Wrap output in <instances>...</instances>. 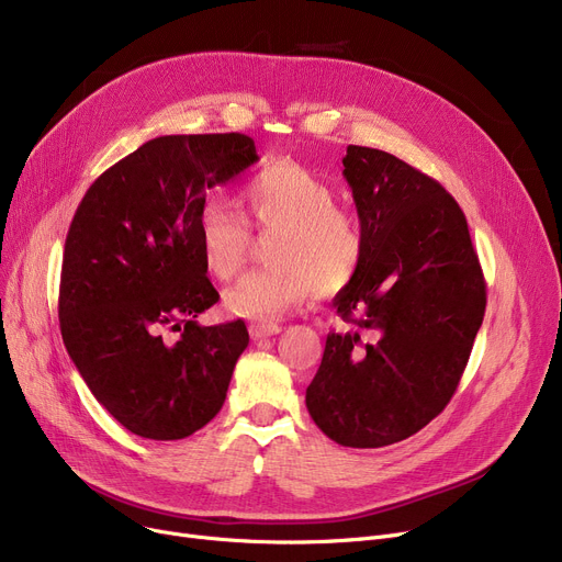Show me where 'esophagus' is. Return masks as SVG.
<instances>
[{
  "label": "esophagus",
  "instance_id": "34e87169",
  "mask_svg": "<svg viewBox=\"0 0 562 562\" xmlns=\"http://www.w3.org/2000/svg\"><path fill=\"white\" fill-rule=\"evenodd\" d=\"M280 333H282L280 323H252V326H250V337L252 339L273 337V335H280Z\"/></svg>",
  "mask_w": 562,
  "mask_h": 562
}]
</instances>
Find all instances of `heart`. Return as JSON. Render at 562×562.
Listing matches in <instances>:
<instances>
[{
    "label": "heart",
    "instance_id": "obj_1",
    "mask_svg": "<svg viewBox=\"0 0 562 562\" xmlns=\"http://www.w3.org/2000/svg\"><path fill=\"white\" fill-rule=\"evenodd\" d=\"M248 221L278 232L271 269L244 276L225 291L227 312L244 318H276L316 293L335 296L358 278L367 232L358 214L337 204V191L296 161H276L250 177L241 193ZM248 221L218 198L200 204L195 236L206 271L232 280L250 252Z\"/></svg>",
    "mask_w": 562,
    "mask_h": 562
}]
</instances>
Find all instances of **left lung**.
Wrapping results in <instances>:
<instances>
[{
    "mask_svg": "<svg viewBox=\"0 0 562 562\" xmlns=\"http://www.w3.org/2000/svg\"><path fill=\"white\" fill-rule=\"evenodd\" d=\"M344 177L367 232L364 263L333 307L307 387L314 424L350 449L407 439L451 401L485 314V280L458 202L432 177L348 145Z\"/></svg>",
    "mask_w": 562,
    "mask_h": 562,
    "instance_id": "obj_1",
    "label": "left lung"
}]
</instances>
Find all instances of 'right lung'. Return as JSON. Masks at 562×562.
Wrapping results in <instances>:
<instances>
[{
	"label": "right lung",
	"mask_w": 562,
	"mask_h": 562,
	"mask_svg": "<svg viewBox=\"0 0 562 562\" xmlns=\"http://www.w3.org/2000/svg\"><path fill=\"white\" fill-rule=\"evenodd\" d=\"M246 134L143 143L86 191L68 229L58 321L109 415L145 439H184L225 403L246 323L200 326L218 303L195 218L206 191L257 161ZM180 331V336H175Z\"/></svg>",
	"instance_id": "add662e5"
}]
</instances>
